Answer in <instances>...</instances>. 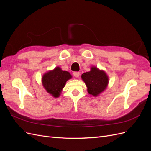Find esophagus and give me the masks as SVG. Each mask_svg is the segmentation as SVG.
I'll return each instance as SVG.
<instances>
[{"label": "esophagus", "mask_w": 151, "mask_h": 151, "mask_svg": "<svg viewBox=\"0 0 151 151\" xmlns=\"http://www.w3.org/2000/svg\"><path fill=\"white\" fill-rule=\"evenodd\" d=\"M73 74H74V76L77 77V78H78V77H79L80 76V73L79 72H74V73H73Z\"/></svg>", "instance_id": "1"}]
</instances>
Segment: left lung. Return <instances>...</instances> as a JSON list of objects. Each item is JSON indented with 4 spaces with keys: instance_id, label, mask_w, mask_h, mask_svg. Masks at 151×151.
<instances>
[{
    "instance_id": "left-lung-1",
    "label": "left lung",
    "mask_w": 151,
    "mask_h": 151,
    "mask_svg": "<svg viewBox=\"0 0 151 151\" xmlns=\"http://www.w3.org/2000/svg\"><path fill=\"white\" fill-rule=\"evenodd\" d=\"M81 77L88 88V93L93 96H97L104 91L109 82L105 72L96 67H91V70L82 74Z\"/></svg>"
}]
</instances>
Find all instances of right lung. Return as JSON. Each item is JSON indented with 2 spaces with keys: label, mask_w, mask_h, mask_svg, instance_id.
I'll return each instance as SVG.
<instances>
[{
  "label": "right lung",
  "mask_w": 151,
  "mask_h": 151,
  "mask_svg": "<svg viewBox=\"0 0 151 151\" xmlns=\"http://www.w3.org/2000/svg\"><path fill=\"white\" fill-rule=\"evenodd\" d=\"M72 76L67 71H63L60 67H56L43 76L42 84L47 92L54 98H58L66 82Z\"/></svg>",
  "instance_id": "right-lung-1"
}]
</instances>
